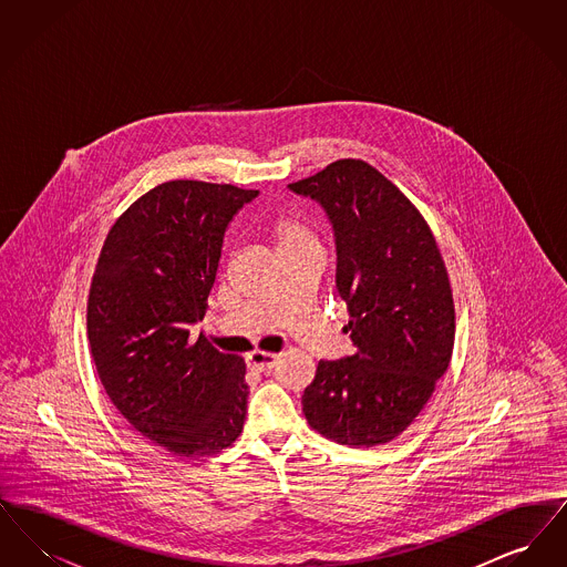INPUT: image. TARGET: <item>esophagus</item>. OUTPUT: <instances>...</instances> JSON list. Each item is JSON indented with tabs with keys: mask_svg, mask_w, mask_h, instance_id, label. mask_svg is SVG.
<instances>
[{
	"mask_svg": "<svg viewBox=\"0 0 567 567\" xmlns=\"http://www.w3.org/2000/svg\"><path fill=\"white\" fill-rule=\"evenodd\" d=\"M246 363L250 370H257V372H268L276 363H278V354L274 352L255 351L250 352L246 357Z\"/></svg>",
	"mask_w": 567,
	"mask_h": 567,
	"instance_id": "1",
	"label": "esophagus"
}]
</instances>
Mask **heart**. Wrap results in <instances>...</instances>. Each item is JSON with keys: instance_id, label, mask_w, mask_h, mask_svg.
Returning <instances> with one entry per match:
<instances>
[{"instance_id": "obj_1", "label": "heart", "mask_w": 567, "mask_h": 567, "mask_svg": "<svg viewBox=\"0 0 567 567\" xmlns=\"http://www.w3.org/2000/svg\"><path fill=\"white\" fill-rule=\"evenodd\" d=\"M274 238L278 250H296L306 246H319L308 225L297 215H280L274 220Z\"/></svg>"}]
</instances>
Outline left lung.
<instances>
[{"label":"left lung","mask_w":567,"mask_h":567,"mask_svg":"<svg viewBox=\"0 0 567 567\" xmlns=\"http://www.w3.org/2000/svg\"><path fill=\"white\" fill-rule=\"evenodd\" d=\"M289 189L321 204L333 227L336 287L357 352L319 361L301 395L312 430L378 446L419 416L455 344V303L432 229L414 204L361 159L329 163Z\"/></svg>","instance_id":"8db88e82"}]
</instances>
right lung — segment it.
<instances>
[{
  "instance_id": "add662e5",
  "label": "right lung",
  "mask_w": 567,
  "mask_h": 567,
  "mask_svg": "<svg viewBox=\"0 0 567 567\" xmlns=\"http://www.w3.org/2000/svg\"><path fill=\"white\" fill-rule=\"evenodd\" d=\"M259 190L169 181L116 218L86 301V336L110 402L176 457H208L243 433V357L190 324L204 319L225 229Z\"/></svg>"
}]
</instances>
